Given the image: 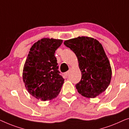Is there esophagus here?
I'll return each mask as SVG.
<instances>
[{
	"instance_id": "obj_1",
	"label": "esophagus",
	"mask_w": 129,
	"mask_h": 129,
	"mask_svg": "<svg viewBox=\"0 0 129 129\" xmlns=\"http://www.w3.org/2000/svg\"><path fill=\"white\" fill-rule=\"evenodd\" d=\"M70 71H67L65 72V73H64V75L65 76V77H68V76L69 75V74H70Z\"/></svg>"
}]
</instances>
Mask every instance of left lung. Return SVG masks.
Listing matches in <instances>:
<instances>
[{
	"mask_svg": "<svg viewBox=\"0 0 129 129\" xmlns=\"http://www.w3.org/2000/svg\"><path fill=\"white\" fill-rule=\"evenodd\" d=\"M78 61L82 77L75 85L83 96L94 98L106 89L112 78V68L102 45L93 38L82 36L65 40Z\"/></svg>",
	"mask_w": 129,
	"mask_h": 129,
	"instance_id": "obj_1",
	"label": "left lung"
}]
</instances>
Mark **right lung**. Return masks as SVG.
I'll return each mask as SVG.
<instances>
[{"instance_id":"1","label":"right lung","mask_w":129,"mask_h":129,"mask_svg":"<svg viewBox=\"0 0 129 129\" xmlns=\"http://www.w3.org/2000/svg\"><path fill=\"white\" fill-rule=\"evenodd\" d=\"M60 39L43 38L31 47L23 70V79L28 93L43 101L55 98L64 79L59 75L55 51Z\"/></svg>"}]
</instances>
